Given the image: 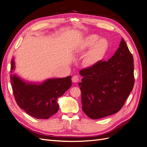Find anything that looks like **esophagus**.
<instances>
[{
  "label": "esophagus",
  "instance_id": "obj_1",
  "mask_svg": "<svg viewBox=\"0 0 147 147\" xmlns=\"http://www.w3.org/2000/svg\"><path fill=\"white\" fill-rule=\"evenodd\" d=\"M72 80L74 83L78 82L79 80V77L78 76V75H74V76H73L72 78Z\"/></svg>",
  "mask_w": 147,
  "mask_h": 147
}]
</instances>
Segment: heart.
I'll list each match as a JSON object with an SVG mask.
<instances>
[{"mask_svg":"<svg viewBox=\"0 0 147 147\" xmlns=\"http://www.w3.org/2000/svg\"><path fill=\"white\" fill-rule=\"evenodd\" d=\"M96 34H90L82 38L77 47L78 54L84 55L83 63L87 67H93L104 59L109 49V43Z\"/></svg>","mask_w":147,"mask_h":147,"instance_id":"b5f03b06","label":"heart"}]
</instances>
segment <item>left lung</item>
I'll return each mask as SVG.
<instances>
[{"mask_svg":"<svg viewBox=\"0 0 147 147\" xmlns=\"http://www.w3.org/2000/svg\"><path fill=\"white\" fill-rule=\"evenodd\" d=\"M82 109L88 117L99 119L117 113L134 84V59L123 38L107 61L80 71Z\"/></svg>","mask_w":147,"mask_h":147,"instance_id":"obj_1","label":"left lung"}]
</instances>
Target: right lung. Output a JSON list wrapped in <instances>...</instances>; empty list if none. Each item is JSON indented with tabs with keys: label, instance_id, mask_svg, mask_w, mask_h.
<instances>
[{
	"label": "right lung",
	"instance_id": "right-lung-1",
	"mask_svg": "<svg viewBox=\"0 0 147 147\" xmlns=\"http://www.w3.org/2000/svg\"><path fill=\"white\" fill-rule=\"evenodd\" d=\"M14 59L11 61L10 82L18 105L35 118L48 119L58 111L57 99L72 86V77L48 78L41 83L26 81L13 74Z\"/></svg>",
	"mask_w": 147,
	"mask_h": 147
}]
</instances>
